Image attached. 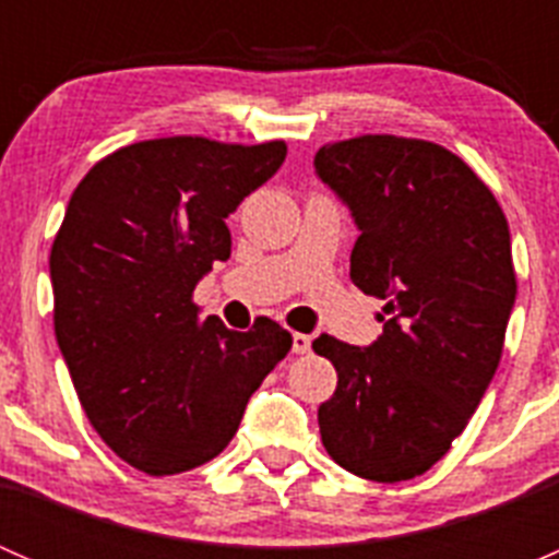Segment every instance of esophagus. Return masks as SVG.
Returning <instances> with one entry per match:
<instances>
[{
	"label": "esophagus",
	"mask_w": 559,
	"mask_h": 559,
	"mask_svg": "<svg viewBox=\"0 0 559 559\" xmlns=\"http://www.w3.org/2000/svg\"><path fill=\"white\" fill-rule=\"evenodd\" d=\"M311 341H313V337L306 335V332H295V335H292V352L308 354V352H311Z\"/></svg>",
	"instance_id": "obj_1"
}]
</instances>
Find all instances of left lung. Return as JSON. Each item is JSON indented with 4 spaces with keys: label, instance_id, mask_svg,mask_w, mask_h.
<instances>
[{
    "label": "left lung",
    "instance_id": "1",
    "mask_svg": "<svg viewBox=\"0 0 559 559\" xmlns=\"http://www.w3.org/2000/svg\"><path fill=\"white\" fill-rule=\"evenodd\" d=\"M313 165L357 222L354 286L386 300L368 348L313 341L337 370L321 443L354 476L408 481L449 452L498 370L516 300L509 222L489 186L427 140L359 134L321 145Z\"/></svg>",
    "mask_w": 559,
    "mask_h": 559
}]
</instances>
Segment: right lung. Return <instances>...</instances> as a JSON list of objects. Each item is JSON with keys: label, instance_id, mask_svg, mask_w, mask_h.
<instances>
[{"label": "right lung", "instance_id": "add662e5", "mask_svg": "<svg viewBox=\"0 0 559 559\" xmlns=\"http://www.w3.org/2000/svg\"><path fill=\"white\" fill-rule=\"evenodd\" d=\"M284 159V140L178 134L112 151L72 191L50 248L56 341L94 430L148 476L222 454L289 354L267 316L235 332L191 300L229 259L227 216Z\"/></svg>", "mask_w": 559, "mask_h": 559}]
</instances>
